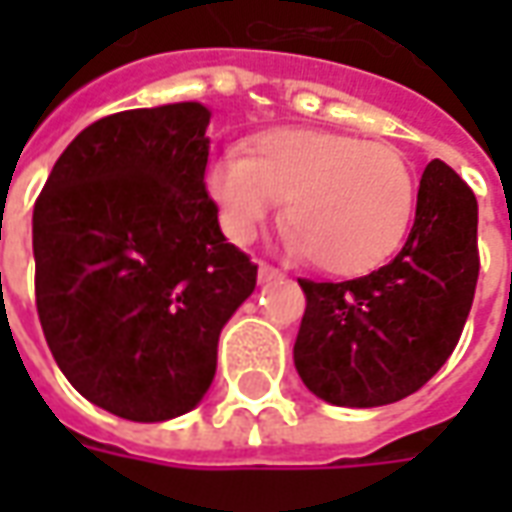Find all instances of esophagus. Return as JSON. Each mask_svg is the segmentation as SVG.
I'll return each mask as SVG.
<instances>
[{"label":"esophagus","mask_w":512,"mask_h":512,"mask_svg":"<svg viewBox=\"0 0 512 512\" xmlns=\"http://www.w3.org/2000/svg\"><path fill=\"white\" fill-rule=\"evenodd\" d=\"M285 274L279 271V268L274 266H266V263H260V268H257V279H260V285H268V282H277V279H282Z\"/></svg>","instance_id":"1"}]
</instances>
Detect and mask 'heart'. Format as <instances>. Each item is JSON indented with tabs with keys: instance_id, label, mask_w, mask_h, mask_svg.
Segmentation results:
<instances>
[{
	"instance_id": "obj_1",
	"label": "heart",
	"mask_w": 512,
	"mask_h": 512,
	"mask_svg": "<svg viewBox=\"0 0 512 512\" xmlns=\"http://www.w3.org/2000/svg\"><path fill=\"white\" fill-rule=\"evenodd\" d=\"M224 235L249 244L285 200L288 246L351 277L395 255L414 213V175L389 142L321 128H268L249 156L224 150L205 169Z\"/></svg>"
}]
</instances>
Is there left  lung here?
Segmentation results:
<instances>
[{
	"label": "left lung",
	"mask_w": 512,
	"mask_h": 512,
	"mask_svg": "<svg viewBox=\"0 0 512 512\" xmlns=\"http://www.w3.org/2000/svg\"><path fill=\"white\" fill-rule=\"evenodd\" d=\"M477 200L444 161H430L417 213L392 263L348 282L299 279L307 296L293 362L332 406L397 403L450 359L477 288Z\"/></svg>",
	"instance_id": "obj_1"
}]
</instances>
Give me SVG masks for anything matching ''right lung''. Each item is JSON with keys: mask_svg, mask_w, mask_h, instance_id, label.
<instances>
[{"mask_svg": "<svg viewBox=\"0 0 512 512\" xmlns=\"http://www.w3.org/2000/svg\"><path fill=\"white\" fill-rule=\"evenodd\" d=\"M211 109H128L57 158L32 213L35 296L73 389L131 422L200 403L224 323L257 285L205 191Z\"/></svg>", "mask_w": 512, "mask_h": 512, "instance_id": "obj_1", "label": "right lung"}]
</instances>
